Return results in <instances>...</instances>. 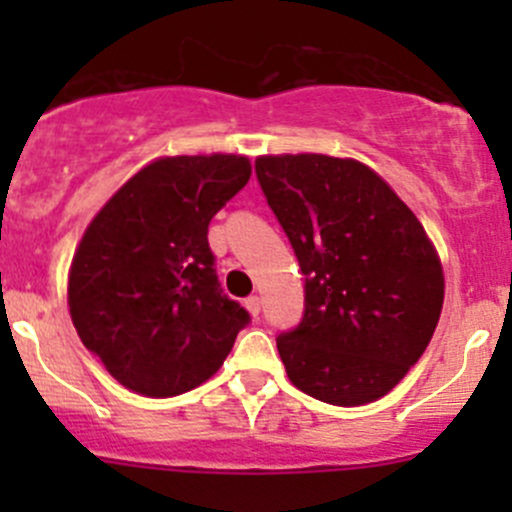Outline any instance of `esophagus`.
<instances>
[{"label":"esophagus","mask_w":512,"mask_h":512,"mask_svg":"<svg viewBox=\"0 0 512 512\" xmlns=\"http://www.w3.org/2000/svg\"><path fill=\"white\" fill-rule=\"evenodd\" d=\"M260 297H247L245 299V307H247V312L252 314V317H257V314H260Z\"/></svg>","instance_id":"obj_1"}]
</instances>
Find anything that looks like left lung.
Masks as SVG:
<instances>
[{"label":"left lung","mask_w":512,"mask_h":512,"mask_svg":"<svg viewBox=\"0 0 512 512\" xmlns=\"http://www.w3.org/2000/svg\"><path fill=\"white\" fill-rule=\"evenodd\" d=\"M255 170L304 275L302 322L277 339L289 381L334 406L381 399L436 332L446 292L436 245L361 160L282 153Z\"/></svg>","instance_id":"8db88e82"}]
</instances>
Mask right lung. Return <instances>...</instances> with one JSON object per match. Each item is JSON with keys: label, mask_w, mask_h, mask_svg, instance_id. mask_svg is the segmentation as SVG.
Returning <instances> with one entry per match:
<instances>
[{"label": "right lung", "mask_w": 512, "mask_h": 512, "mask_svg": "<svg viewBox=\"0 0 512 512\" xmlns=\"http://www.w3.org/2000/svg\"><path fill=\"white\" fill-rule=\"evenodd\" d=\"M250 175L237 153L156 158L86 227L69 267V314L126 389L185 394L230 354L250 317L220 292L208 225Z\"/></svg>", "instance_id": "right-lung-1"}]
</instances>
